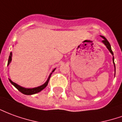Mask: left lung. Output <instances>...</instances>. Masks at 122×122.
Returning a JSON list of instances; mask_svg holds the SVG:
<instances>
[{
  "label": "left lung",
  "mask_w": 122,
  "mask_h": 122,
  "mask_svg": "<svg viewBox=\"0 0 122 122\" xmlns=\"http://www.w3.org/2000/svg\"><path fill=\"white\" fill-rule=\"evenodd\" d=\"M101 37H102L103 40H102V43L105 45L106 46V47H107V49H108L109 51L111 53V54L112 55H114V53H113V52H112V49H111V46H110V43L108 42V41L106 39L105 37H104V36H100ZM114 57H113V63H114V68H115V71H116V67H115V63H114Z\"/></svg>",
  "instance_id": "1"
}]
</instances>
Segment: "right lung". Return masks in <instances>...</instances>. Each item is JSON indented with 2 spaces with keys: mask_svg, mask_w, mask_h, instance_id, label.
Listing matches in <instances>:
<instances>
[{
  "mask_svg": "<svg viewBox=\"0 0 122 122\" xmlns=\"http://www.w3.org/2000/svg\"><path fill=\"white\" fill-rule=\"evenodd\" d=\"M12 52H10V56H9V58H8V65L10 64V63L11 61H12ZM55 69L53 70L52 73L55 71ZM52 73L50 74V75L49 76V77H48V79L47 80V81L43 85H42L41 86H38V87L33 88H25L22 87V86H20V85H17L16 83H15V82H14L13 81H12L10 79H9V81H10V82L12 85H13L14 86L20 91V92H21L22 94H26V95H31V94H36L37 93V92H40V91H41L43 89H44L46 87L47 85L48 84V82H49L50 76H51V75L52 74Z\"/></svg>",
  "mask_w": 122,
  "mask_h": 122,
  "instance_id": "right-lung-1",
  "label": "right lung"
}]
</instances>
